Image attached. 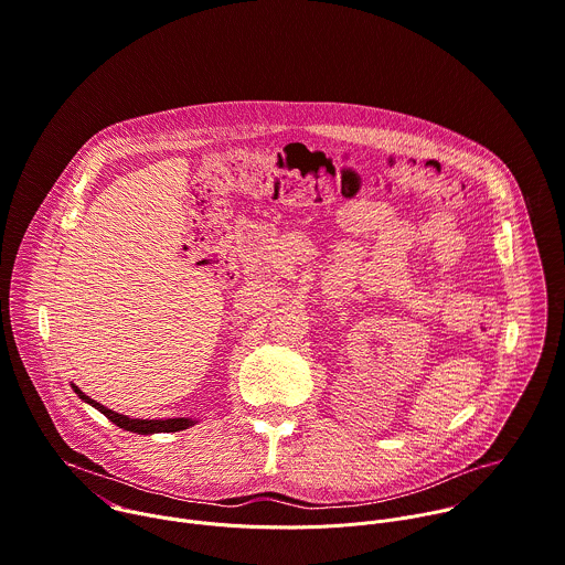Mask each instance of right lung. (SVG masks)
<instances>
[{
    "instance_id": "1",
    "label": "right lung",
    "mask_w": 565,
    "mask_h": 565,
    "mask_svg": "<svg viewBox=\"0 0 565 565\" xmlns=\"http://www.w3.org/2000/svg\"><path fill=\"white\" fill-rule=\"evenodd\" d=\"M71 386H73L75 395H77L84 404H88V406H93L95 411H99V413H102L104 417H108L117 428H124V430L135 433V435L179 433V430H185V428H191V426H195V424H198V422H195V419H191V417H174V419H130V417L119 415V413H115V411H110V408L102 406L99 402L90 399V397H88V395H84L75 384H71Z\"/></svg>"
}]
</instances>
